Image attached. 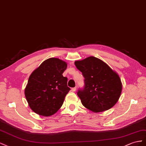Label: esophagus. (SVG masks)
<instances>
[{"label": "esophagus", "instance_id": "obj_1", "mask_svg": "<svg viewBox=\"0 0 146 146\" xmlns=\"http://www.w3.org/2000/svg\"><path fill=\"white\" fill-rule=\"evenodd\" d=\"M76 87H73V88L72 89V91H73V92H75V91H76Z\"/></svg>", "mask_w": 146, "mask_h": 146}]
</instances>
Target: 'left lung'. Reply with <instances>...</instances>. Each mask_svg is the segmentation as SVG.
Returning a JSON list of instances; mask_svg holds the SVG:
<instances>
[{"instance_id":"left-lung-1","label":"left lung","mask_w":146,"mask_h":146,"mask_svg":"<svg viewBox=\"0 0 146 146\" xmlns=\"http://www.w3.org/2000/svg\"><path fill=\"white\" fill-rule=\"evenodd\" d=\"M74 64L84 78V86L77 92L82 105L95 112L114 106L122 88L118 74L105 62L93 56L76 61Z\"/></svg>"}]
</instances>
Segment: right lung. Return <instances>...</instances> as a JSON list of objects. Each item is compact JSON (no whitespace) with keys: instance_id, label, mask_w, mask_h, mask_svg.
Masks as SVG:
<instances>
[{"instance_id":"right-lung-1","label":"right lung","mask_w":146,"mask_h":146,"mask_svg":"<svg viewBox=\"0 0 146 146\" xmlns=\"http://www.w3.org/2000/svg\"><path fill=\"white\" fill-rule=\"evenodd\" d=\"M67 67L64 61L49 58L35 70L25 89L29 105L35 113L43 116L55 114L62 106L70 88L62 73Z\"/></svg>"}]
</instances>
